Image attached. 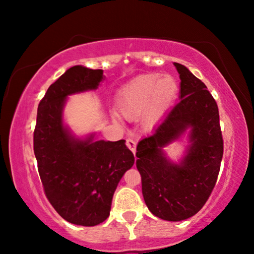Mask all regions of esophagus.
I'll list each match as a JSON object with an SVG mask.
<instances>
[{"mask_svg":"<svg viewBox=\"0 0 254 254\" xmlns=\"http://www.w3.org/2000/svg\"><path fill=\"white\" fill-rule=\"evenodd\" d=\"M126 144H127V147L130 149L131 152L135 155V152H136V142H135L134 140H131V138H127Z\"/></svg>","mask_w":254,"mask_h":254,"instance_id":"34e87169","label":"esophagus"}]
</instances>
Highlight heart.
<instances>
[{
    "label": "heart",
    "mask_w": 254,
    "mask_h": 254,
    "mask_svg": "<svg viewBox=\"0 0 254 254\" xmlns=\"http://www.w3.org/2000/svg\"><path fill=\"white\" fill-rule=\"evenodd\" d=\"M179 84L172 75L145 74L131 79L117 93V110L125 119L152 128L175 102Z\"/></svg>",
    "instance_id": "obj_1"
}]
</instances>
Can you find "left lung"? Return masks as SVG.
<instances>
[{"label": "left lung", "mask_w": 254, "mask_h": 254, "mask_svg": "<svg viewBox=\"0 0 254 254\" xmlns=\"http://www.w3.org/2000/svg\"><path fill=\"white\" fill-rule=\"evenodd\" d=\"M180 77L179 103L154 133L136 148V168L148 209L162 220L178 222L195 215L216 184L223 138L217 104L203 82L175 62ZM188 135L186 155L178 163L162 148Z\"/></svg>", "instance_id": "obj_1"}]
</instances>
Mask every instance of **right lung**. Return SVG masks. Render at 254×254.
Returning a JSON list of instances; mask_svg holds the SVG:
<instances>
[{
    "mask_svg": "<svg viewBox=\"0 0 254 254\" xmlns=\"http://www.w3.org/2000/svg\"><path fill=\"white\" fill-rule=\"evenodd\" d=\"M102 69L74 65L65 70L40 100L33 149L45 194L69 223L93 227L110 216L114 190L134 155L125 144L96 140L95 133L78 137L64 123L68 96L96 90Z\"/></svg>",
    "mask_w": 254,
    "mask_h": 254,
    "instance_id": "1",
    "label": "right lung"
}]
</instances>
